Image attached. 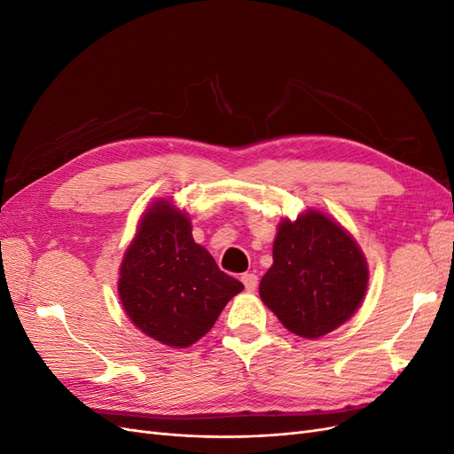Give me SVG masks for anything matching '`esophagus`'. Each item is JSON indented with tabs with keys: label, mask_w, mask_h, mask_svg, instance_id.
I'll use <instances>...</instances> for the list:
<instances>
[{
	"label": "esophagus",
	"mask_w": 454,
	"mask_h": 454,
	"mask_svg": "<svg viewBox=\"0 0 454 454\" xmlns=\"http://www.w3.org/2000/svg\"><path fill=\"white\" fill-rule=\"evenodd\" d=\"M240 280H242L244 287H246V290H248V292H254L255 287H257V284H259L257 274H254V272H244L242 277H240Z\"/></svg>",
	"instance_id": "1"
}]
</instances>
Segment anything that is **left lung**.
I'll use <instances>...</instances> for the list:
<instances>
[{
    "instance_id": "obj_1",
    "label": "left lung",
    "mask_w": 454,
    "mask_h": 454,
    "mask_svg": "<svg viewBox=\"0 0 454 454\" xmlns=\"http://www.w3.org/2000/svg\"><path fill=\"white\" fill-rule=\"evenodd\" d=\"M367 277L365 259L348 232L324 214L309 212L280 223L259 295L284 327L316 339L360 307Z\"/></svg>"
}]
</instances>
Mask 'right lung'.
Wrapping results in <instances>:
<instances>
[{
  "label": "right lung",
  "mask_w": 454,
  "mask_h": 454,
  "mask_svg": "<svg viewBox=\"0 0 454 454\" xmlns=\"http://www.w3.org/2000/svg\"><path fill=\"white\" fill-rule=\"evenodd\" d=\"M242 282L219 270L185 214L160 200L145 212L121 265V303L136 327L185 348L210 332Z\"/></svg>",
  "instance_id": "obj_1"
}]
</instances>
